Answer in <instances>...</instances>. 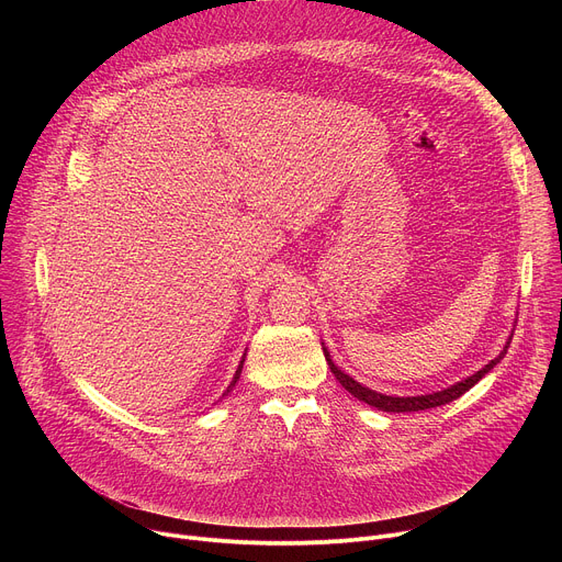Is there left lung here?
Wrapping results in <instances>:
<instances>
[{
	"label": "left lung",
	"mask_w": 562,
	"mask_h": 562,
	"mask_svg": "<svg viewBox=\"0 0 562 562\" xmlns=\"http://www.w3.org/2000/svg\"><path fill=\"white\" fill-rule=\"evenodd\" d=\"M509 342H512V336H509ZM509 342L505 345V349L501 351L498 358H494L490 364H485L483 369L475 371L473 375H469V378H464V380H460V382H456V384H451V386H447V389H442V391H434V393H425V395H407V397H405V395H403V397L386 395V393L373 391V389H369V386L356 382L351 375H347L340 367L334 364V360H331L327 347H323V351H325V358H327V362H329L331 373L336 375V380H338L353 397L362 400V403H367V405H371V407H375V409H380V412L405 414V412H425V409H431V407H440V405H447V403H451V400L460 397L464 391H469L480 378H483L485 373H490V371L505 358V353H507V349H509Z\"/></svg>",
	"instance_id": "1"
}]
</instances>
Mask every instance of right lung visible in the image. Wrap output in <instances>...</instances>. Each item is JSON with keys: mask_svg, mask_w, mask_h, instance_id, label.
<instances>
[{"mask_svg": "<svg viewBox=\"0 0 562 562\" xmlns=\"http://www.w3.org/2000/svg\"><path fill=\"white\" fill-rule=\"evenodd\" d=\"M243 364H245V356H243V360H239V367H237V371H235V375H233V380H231V384L226 386V391H224V395L235 386V382L239 380V373H243Z\"/></svg>", "mask_w": 562, "mask_h": 562, "instance_id": "right-lung-1", "label": "right lung"}]
</instances>
